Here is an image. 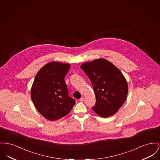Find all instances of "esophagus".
<instances>
[{
  "mask_svg": "<svg viewBox=\"0 0 160 160\" xmlns=\"http://www.w3.org/2000/svg\"><path fill=\"white\" fill-rule=\"evenodd\" d=\"M84 100H85V99H84V98H83V97H81V98L79 99V101H80V102H83L84 101Z\"/></svg>",
  "mask_w": 160,
  "mask_h": 160,
  "instance_id": "1",
  "label": "esophagus"
}]
</instances>
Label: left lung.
Returning <instances> with one entry per match:
<instances>
[{
    "label": "left lung",
    "mask_w": 160,
    "mask_h": 160,
    "mask_svg": "<svg viewBox=\"0 0 160 160\" xmlns=\"http://www.w3.org/2000/svg\"><path fill=\"white\" fill-rule=\"evenodd\" d=\"M94 88L96 102L92 109L107 118L118 111L125 102L128 92L127 82L122 72L104 58L86 62L80 66Z\"/></svg>",
    "instance_id": "obj_1"
}]
</instances>
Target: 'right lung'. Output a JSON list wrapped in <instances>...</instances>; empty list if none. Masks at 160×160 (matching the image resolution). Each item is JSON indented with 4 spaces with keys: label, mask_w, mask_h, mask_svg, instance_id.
<instances>
[{
    "label": "right lung",
    "mask_w": 160,
    "mask_h": 160,
    "mask_svg": "<svg viewBox=\"0 0 160 160\" xmlns=\"http://www.w3.org/2000/svg\"><path fill=\"white\" fill-rule=\"evenodd\" d=\"M70 67L69 64L52 62L43 66L35 77L31 97L38 112L48 120L66 116L75 104L65 81Z\"/></svg>",
    "instance_id": "1"
}]
</instances>
